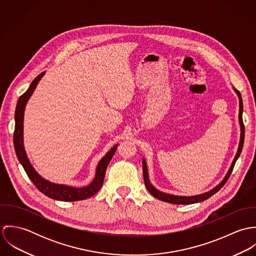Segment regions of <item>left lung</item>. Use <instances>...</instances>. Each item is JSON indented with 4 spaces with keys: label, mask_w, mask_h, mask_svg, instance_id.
Instances as JSON below:
<instances>
[{
    "label": "left lung",
    "mask_w": 256,
    "mask_h": 256,
    "mask_svg": "<svg viewBox=\"0 0 256 256\" xmlns=\"http://www.w3.org/2000/svg\"><path fill=\"white\" fill-rule=\"evenodd\" d=\"M234 90L236 92V94L238 96V100H240V111H238V122H240V144L238 148L236 154V156L234 158V160L226 172V174L224 176V180L220 182L215 186L213 189L209 190L208 192L199 194V195H194V196H178V195H174V194H170V193H166L162 191L158 190L152 183L150 182L148 178V166H146V162L145 158H143V174H144V182L146 185L148 191L156 199L164 201V202H168L170 204H178V205H184V204H194V203H198L201 201H204L208 198H210L212 195H214L215 193H217L220 189L224 185V183L226 182V180H228L232 168L234 166V164L236 162V160L238 158V156H240V152L242 150V146H244V121H242V112H244V104H242V98L240 96V92L234 88Z\"/></svg>",
    "instance_id": "obj_1"
}]
</instances>
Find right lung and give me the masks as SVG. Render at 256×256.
Wrapping results in <instances>:
<instances>
[{
	"label": "right lung",
	"instance_id": "obj_1",
	"mask_svg": "<svg viewBox=\"0 0 256 256\" xmlns=\"http://www.w3.org/2000/svg\"><path fill=\"white\" fill-rule=\"evenodd\" d=\"M44 74L45 72L37 76L36 78L34 80V82L30 84L28 90L22 96H20L16 104V113H14L16 126H14V146L16 156L20 164L24 166L30 180L36 186L37 189L40 192H42L44 195L59 201H78V200L90 198L94 196L96 192H98L100 189L102 188L106 168L117 150L118 144L112 146L108 152V154L104 156V158L98 162L94 178L86 186L74 187L66 184L51 182L45 180L44 178H42L30 164L24 146V116L26 106L28 100L30 98V96H32L39 80L44 76Z\"/></svg>",
	"mask_w": 256,
	"mask_h": 256
}]
</instances>
